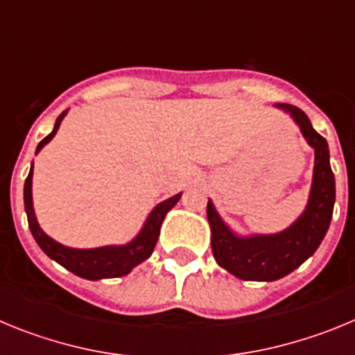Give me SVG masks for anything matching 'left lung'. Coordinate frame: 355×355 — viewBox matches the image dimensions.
Masks as SVG:
<instances>
[{"instance_id": "obj_1", "label": "left lung", "mask_w": 355, "mask_h": 355, "mask_svg": "<svg viewBox=\"0 0 355 355\" xmlns=\"http://www.w3.org/2000/svg\"><path fill=\"white\" fill-rule=\"evenodd\" d=\"M291 115L304 139L315 149V168L309 200L302 215L281 233L240 236L231 231L208 200L211 227V250L216 263L243 281H277L299 268L318 249L332 218L336 183L329 162L327 140L316 133L302 110L291 105H275Z\"/></svg>"}]
</instances>
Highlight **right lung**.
Returning <instances> with one entry per match:
<instances>
[{"label":"right lung","instance_id":"1","mask_svg":"<svg viewBox=\"0 0 355 355\" xmlns=\"http://www.w3.org/2000/svg\"><path fill=\"white\" fill-rule=\"evenodd\" d=\"M65 114H67V110L56 119L51 133L37 146L35 155L55 137ZM31 178H33V163H31L30 174H28L26 181H24V209H26L28 225H30L31 234H33L40 249L48 254L49 258L55 259L58 265L67 268L72 274H76L78 277L89 279V281L122 277V275L130 274L135 266L146 261L153 254V250H155L163 218L178 205V200L181 199V193H178V196L171 197V199L163 200L158 206H155V209L149 213V216L144 222V227L140 229V233L126 245H106L97 247V249H72V247H65L58 243V241H55L40 229L39 222H37L35 209H33V199H31Z\"/></svg>","mask_w":355,"mask_h":355}]
</instances>
